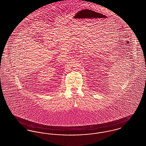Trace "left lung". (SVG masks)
<instances>
[{
	"mask_svg": "<svg viewBox=\"0 0 146 146\" xmlns=\"http://www.w3.org/2000/svg\"><path fill=\"white\" fill-rule=\"evenodd\" d=\"M96 13H95L94 11H87L86 12H83V13L80 14V15H79V17L78 18L80 19V21H83V25H87V24L89 25V20H90L91 19H93L95 17L94 16V15H95ZM88 20V21H87V20Z\"/></svg>",
	"mask_w": 146,
	"mask_h": 146,
	"instance_id": "obj_1",
	"label": "left lung"
}]
</instances>
